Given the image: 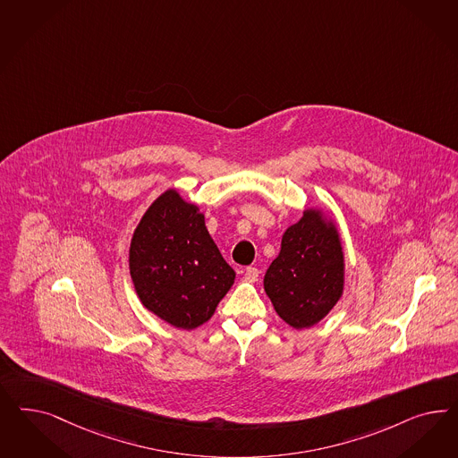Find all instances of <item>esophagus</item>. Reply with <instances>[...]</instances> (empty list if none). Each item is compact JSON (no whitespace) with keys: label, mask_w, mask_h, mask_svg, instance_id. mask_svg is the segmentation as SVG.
I'll return each instance as SVG.
<instances>
[{"label":"esophagus","mask_w":458,"mask_h":458,"mask_svg":"<svg viewBox=\"0 0 458 458\" xmlns=\"http://www.w3.org/2000/svg\"><path fill=\"white\" fill-rule=\"evenodd\" d=\"M258 278H259V269L258 267H246L244 269V280L256 283Z\"/></svg>","instance_id":"1"}]
</instances>
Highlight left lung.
Segmentation results:
<instances>
[{
  "instance_id": "1",
  "label": "left lung",
  "mask_w": 458,
  "mask_h": 458,
  "mask_svg": "<svg viewBox=\"0 0 458 458\" xmlns=\"http://www.w3.org/2000/svg\"><path fill=\"white\" fill-rule=\"evenodd\" d=\"M345 286V254L337 222L322 207H307L281 237L265 292L281 320L310 328L337 305Z\"/></svg>"
}]
</instances>
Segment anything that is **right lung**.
<instances>
[{"mask_svg": "<svg viewBox=\"0 0 458 458\" xmlns=\"http://www.w3.org/2000/svg\"><path fill=\"white\" fill-rule=\"evenodd\" d=\"M128 256L141 305L175 328L206 324L236 280L207 231L204 212L177 189H166L148 207Z\"/></svg>", "mask_w": 458, "mask_h": 458, "instance_id": "obj_1", "label": "right lung"}]
</instances>
